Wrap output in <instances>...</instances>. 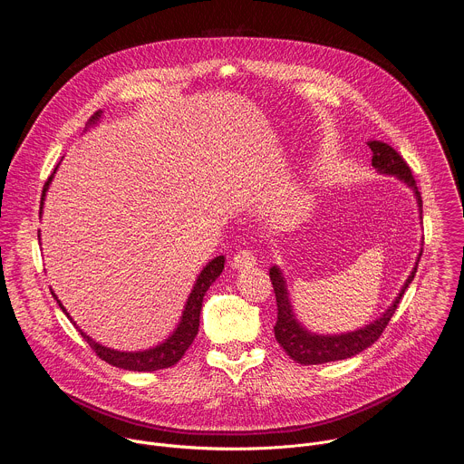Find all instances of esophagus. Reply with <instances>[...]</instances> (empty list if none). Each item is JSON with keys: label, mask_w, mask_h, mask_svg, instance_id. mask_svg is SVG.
<instances>
[{"label": "esophagus", "mask_w": 464, "mask_h": 464, "mask_svg": "<svg viewBox=\"0 0 464 464\" xmlns=\"http://www.w3.org/2000/svg\"><path fill=\"white\" fill-rule=\"evenodd\" d=\"M256 264V256L249 251V249H240L233 258H231V266L235 270H242V268H251Z\"/></svg>", "instance_id": "esophagus-1"}]
</instances>
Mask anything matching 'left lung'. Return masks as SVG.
<instances>
[{
	"label": "left lung",
	"instance_id": "left-lung-1",
	"mask_svg": "<svg viewBox=\"0 0 464 464\" xmlns=\"http://www.w3.org/2000/svg\"><path fill=\"white\" fill-rule=\"evenodd\" d=\"M367 145H369V149L372 152V167L380 174L396 176V178L402 179L415 192L417 204H419V213H420V218H422V198H420V192L417 188V183H415V178L411 174V169L404 161V158L399 152H396L392 147H389L387 143L369 141ZM420 255H422V249H420V253L417 256L415 268H413L411 276L406 279L401 294L396 295L392 304L376 321L365 324L363 328L353 330V333L334 334V336H330V334L323 336V334L308 333V330L295 319L292 304H290L285 276H283L279 266H272L270 268V279H272L276 299H277V323L274 326L276 340L279 342V345L286 351V354L294 362L303 363V365H317V363L338 362V360H347L351 356L360 354L362 351L371 347L382 336V333L385 330L387 323L391 321L396 306H399L404 292L408 290V286L411 285V281H413V277L417 274Z\"/></svg>",
	"mask_w": 464,
	"mask_h": 464
}]
</instances>
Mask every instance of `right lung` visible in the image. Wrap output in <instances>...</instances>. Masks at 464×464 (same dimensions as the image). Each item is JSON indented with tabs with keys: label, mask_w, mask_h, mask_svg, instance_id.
Segmentation results:
<instances>
[{
	"label": "right lung",
	"mask_w": 464,
	"mask_h": 464,
	"mask_svg": "<svg viewBox=\"0 0 464 464\" xmlns=\"http://www.w3.org/2000/svg\"><path fill=\"white\" fill-rule=\"evenodd\" d=\"M101 119V113L97 111L92 119H90V126L95 124L97 121ZM56 172V169H54ZM54 172L47 178L45 185H44V190H42V202H40V215H42V209H44V200H45V192L53 181V176ZM38 237H40V231H38ZM224 255L220 256H215L211 262L206 264V268L200 272V276H198L190 294H188V299L185 303V308H183V314H181V319L176 326L174 333L160 345L152 347V349H147V351H138V353H124V351H115V349H110V347H104L97 342H93L86 333H82V330L77 326V323L72 319V315L68 314V310L63 308V304L58 301V297L53 294V297L56 299L58 306L62 308V312L70 317V321H73V324L77 326V330L81 333V336L90 343V347L95 351V354L104 360L106 363L113 365V367H119V369H126V371H140V372H152V371H158V369H167V367H172L174 363H178L181 360V356L185 354V351L190 347V343L194 342L196 334H198V326H200V312H202V303H204V295L206 292L209 290V286L220 277L222 270H224Z\"/></svg>",
	"instance_id": "add662e5"
}]
</instances>
